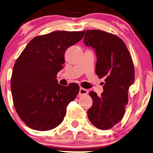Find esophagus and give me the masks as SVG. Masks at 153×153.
Masks as SVG:
<instances>
[{
  "label": "esophagus",
  "instance_id": "1",
  "mask_svg": "<svg viewBox=\"0 0 153 153\" xmlns=\"http://www.w3.org/2000/svg\"><path fill=\"white\" fill-rule=\"evenodd\" d=\"M89 93V91L87 89H84V88H80L79 90V95L80 96H83V95H86V94Z\"/></svg>",
  "mask_w": 153,
  "mask_h": 153
}]
</instances>
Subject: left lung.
Returning <instances> with one entry per match:
<instances>
[{
  "instance_id": "left-lung-1",
  "label": "left lung",
  "mask_w": 153,
  "mask_h": 153,
  "mask_svg": "<svg viewBox=\"0 0 153 153\" xmlns=\"http://www.w3.org/2000/svg\"><path fill=\"white\" fill-rule=\"evenodd\" d=\"M84 43L95 50V73L105 81L100 97L94 91L89 92L93 103L88 110V118L96 128L108 130L125 114L128 89L135 78L133 60L123 39L111 33L87 30Z\"/></svg>"
}]
</instances>
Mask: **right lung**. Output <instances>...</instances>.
Returning a JSON list of instances; mask_svg holds the SVG:
<instances>
[{"instance_id":"right-lung-1","label":"right lung","mask_w":153,"mask_h":153,"mask_svg":"<svg viewBox=\"0 0 153 153\" xmlns=\"http://www.w3.org/2000/svg\"><path fill=\"white\" fill-rule=\"evenodd\" d=\"M83 31L56 30L37 36L28 42L12 70L11 90L20 118L33 130L49 131L59 126L67 107L79 92V85L58 83L64 53L83 37Z\"/></svg>"}]
</instances>
